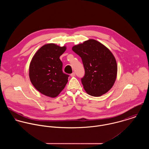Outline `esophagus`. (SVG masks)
I'll list each match as a JSON object with an SVG mask.
<instances>
[{"label":"esophagus","instance_id":"1","mask_svg":"<svg viewBox=\"0 0 149 149\" xmlns=\"http://www.w3.org/2000/svg\"><path fill=\"white\" fill-rule=\"evenodd\" d=\"M70 76L71 77H74L75 76V73L73 72L72 74H70Z\"/></svg>","mask_w":149,"mask_h":149}]
</instances>
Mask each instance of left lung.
<instances>
[{
	"label": "left lung",
	"mask_w": 149,
	"mask_h": 149,
	"mask_svg": "<svg viewBox=\"0 0 149 149\" xmlns=\"http://www.w3.org/2000/svg\"><path fill=\"white\" fill-rule=\"evenodd\" d=\"M73 51L82 60L85 69L81 83L89 95L99 97L107 93L114 84L117 64L111 51L95 40L75 45Z\"/></svg>",
	"instance_id": "8db88e82"
}]
</instances>
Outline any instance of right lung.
Segmentation results:
<instances>
[{
    "label": "right lung",
    "instance_id": "1",
    "mask_svg": "<svg viewBox=\"0 0 149 149\" xmlns=\"http://www.w3.org/2000/svg\"><path fill=\"white\" fill-rule=\"evenodd\" d=\"M65 50V46L46 44L31 60L29 67L30 81L36 89L45 96H57L68 81L69 75L63 72V63L60 59Z\"/></svg>",
    "mask_w": 149,
    "mask_h": 149
}]
</instances>
